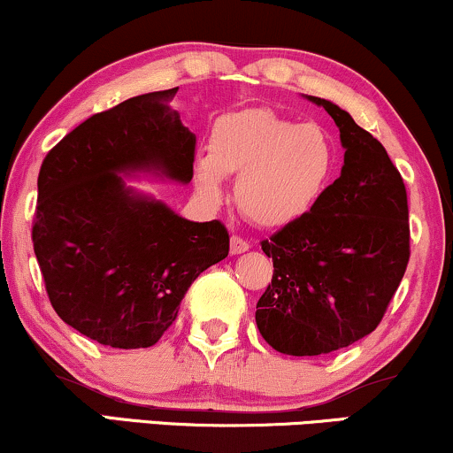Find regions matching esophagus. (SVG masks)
<instances>
[{"label":"esophagus","instance_id":"34e87169","mask_svg":"<svg viewBox=\"0 0 453 453\" xmlns=\"http://www.w3.org/2000/svg\"><path fill=\"white\" fill-rule=\"evenodd\" d=\"M249 250V242L242 240L240 236H232L230 238V253L232 255H240V253H246Z\"/></svg>","mask_w":453,"mask_h":453}]
</instances>
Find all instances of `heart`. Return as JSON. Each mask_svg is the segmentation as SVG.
<instances>
[{"label":"heart","instance_id":"b5f03b06","mask_svg":"<svg viewBox=\"0 0 453 453\" xmlns=\"http://www.w3.org/2000/svg\"><path fill=\"white\" fill-rule=\"evenodd\" d=\"M336 160L334 142L319 125L249 108L213 123L194 184L207 203H219L223 177H238L240 211L261 227H284L316 207L334 180Z\"/></svg>","mask_w":453,"mask_h":453}]
</instances>
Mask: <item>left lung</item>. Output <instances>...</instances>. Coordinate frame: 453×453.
I'll return each mask as SVG.
<instances>
[{
	"label": "left lung",
	"mask_w": 453,
	"mask_h": 453,
	"mask_svg": "<svg viewBox=\"0 0 453 453\" xmlns=\"http://www.w3.org/2000/svg\"><path fill=\"white\" fill-rule=\"evenodd\" d=\"M305 98L334 119L345 163L316 207L261 242L273 276L255 313L263 339L299 357L368 336L410 261L408 194L385 146L334 102Z\"/></svg>",
	"instance_id": "8db88e82"
}]
</instances>
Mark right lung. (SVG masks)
<instances>
[{
    "label": "right lung",
    "instance_id": "right-lung-1",
    "mask_svg": "<svg viewBox=\"0 0 453 453\" xmlns=\"http://www.w3.org/2000/svg\"><path fill=\"white\" fill-rule=\"evenodd\" d=\"M177 88L142 94L74 127L43 158L33 249L62 322L114 349L152 347L204 269L226 259L219 221H190L127 186L150 175L190 184L196 137L169 106Z\"/></svg>",
    "mask_w": 453,
    "mask_h": 453
}]
</instances>
